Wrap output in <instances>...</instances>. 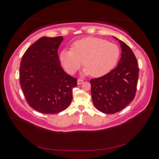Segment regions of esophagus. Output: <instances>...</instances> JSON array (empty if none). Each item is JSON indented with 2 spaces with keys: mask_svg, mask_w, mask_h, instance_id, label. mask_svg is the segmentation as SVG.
<instances>
[{
  "mask_svg": "<svg viewBox=\"0 0 159 159\" xmlns=\"http://www.w3.org/2000/svg\"><path fill=\"white\" fill-rule=\"evenodd\" d=\"M83 83H84V80H83L79 79V80H78V85H80V84H83Z\"/></svg>",
  "mask_w": 159,
  "mask_h": 159,
  "instance_id": "obj_1",
  "label": "esophagus"
}]
</instances>
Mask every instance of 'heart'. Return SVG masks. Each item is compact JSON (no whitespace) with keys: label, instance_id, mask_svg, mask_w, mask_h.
I'll list each match as a JSON object with an SVG mask.
<instances>
[{"label":"heart","instance_id":"heart-1","mask_svg":"<svg viewBox=\"0 0 159 159\" xmlns=\"http://www.w3.org/2000/svg\"><path fill=\"white\" fill-rule=\"evenodd\" d=\"M119 47L98 38L90 37L75 42L72 48H66L60 52V59L65 70L74 74L83 64L82 74L101 77L108 74L117 64Z\"/></svg>","mask_w":159,"mask_h":159}]
</instances>
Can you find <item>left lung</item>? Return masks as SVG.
I'll return each instance as SVG.
<instances>
[{"label": "left lung", "instance_id": "8db88e82", "mask_svg": "<svg viewBox=\"0 0 159 159\" xmlns=\"http://www.w3.org/2000/svg\"><path fill=\"white\" fill-rule=\"evenodd\" d=\"M113 37L119 40L122 51L117 66L105 75L90 80L94 106L107 114L120 111L133 100L139 72L131 49L124 42Z\"/></svg>", "mask_w": 159, "mask_h": 159}]
</instances>
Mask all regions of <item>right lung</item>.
I'll use <instances>...</instances> for the list:
<instances>
[{
	"label": "right lung",
	"instance_id": "obj_1",
	"mask_svg": "<svg viewBox=\"0 0 159 159\" xmlns=\"http://www.w3.org/2000/svg\"><path fill=\"white\" fill-rule=\"evenodd\" d=\"M64 38L43 36L32 44L20 62V83L27 103L37 111L56 114L72 99L77 79L61 68L57 49Z\"/></svg>",
	"mask_w": 159,
	"mask_h": 159
}]
</instances>
